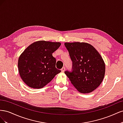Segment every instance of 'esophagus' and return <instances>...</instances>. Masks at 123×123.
<instances>
[{"instance_id": "obj_1", "label": "esophagus", "mask_w": 123, "mask_h": 123, "mask_svg": "<svg viewBox=\"0 0 123 123\" xmlns=\"http://www.w3.org/2000/svg\"><path fill=\"white\" fill-rule=\"evenodd\" d=\"M65 70V67H62V69H61V71L62 72H64Z\"/></svg>"}]
</instances>
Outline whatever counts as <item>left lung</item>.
I'll use <instances>...</instances> for the list:
<instances>
[{
  "label": "left lung",
  "instance_id": "8db88e82",
  "mask_svg": "<svg viewBox=\"0 0 123 123\" xmlns=\"http://www.w3.org/2000/svg\"><path fill=\"white\" fill-rule=\"evenodd\" d=\"M72 62L71 71L65 72L71 82L81 93H89L101 84L105 65L101 56L91 44L86 43H66Z\"/></svg>",
  "mask_w": 123,
  "mask_h": 123
}]
</instances>
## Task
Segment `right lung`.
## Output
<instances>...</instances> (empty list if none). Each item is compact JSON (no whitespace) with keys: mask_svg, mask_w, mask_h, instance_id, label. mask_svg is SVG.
<instances>
[{"mask_svg":"<svg viewBox=\"0 0 123 123\" xmlns=\"http://www.w3.org/2000/svg\"><path fill=\"white\" fill-rule=\"evenodd\" d=\"M61 45L58 42L40 40L26 48L18 62L20 76L26 85L32 88H42L61 72L56 68V59L52 56Z\"/></svg>","mask_w":123,"mask_h":123,"instance_id":"right-lung-1","label":"right lung"}]
</instances>
